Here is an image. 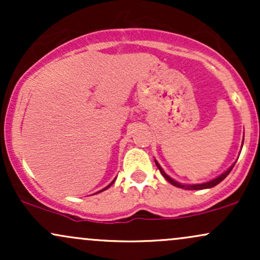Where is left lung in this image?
<instances>
[{"label": "left lung", "mask_w": 260, "mask_h": 260, "mask_svg": "<svg viewBox=\"0 0 260 260\" xmlns=\"http://www.w3.org/2000/svg\"><path fill=\"white\" fill-rule=\"evenodd\" d=\"M155 164H156V166H157V169L160 170V172H161V175L164 176V177L166 178V180H168L170 183L171 184H174V186H176V187H178V188H184V189H205V188H211V187H214V186H216V184H219L220 182H221L223 178L226 177V176H228L230 172H231V170H232V168H234V166H231V168H230L228 171L226 172H223L222 175H220L219 177H216V178H214V180H211V181H209V182H205V183H201V184H181V183H178V182H176L175 180H172L171 177H170V176H168L165 174V172H164V170L161 169V166L159 165V164L156 162V161H155Z\"/></svg>", "instance_id": "8db88e82"}]
</instances>
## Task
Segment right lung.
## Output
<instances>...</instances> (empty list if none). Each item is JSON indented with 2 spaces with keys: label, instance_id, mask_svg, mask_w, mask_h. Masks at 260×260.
I'll list each match as a JSON object with an SVG mask.
<instances>
[{
  "label": "right lung",
  "instance_id": "right-lung-1",
  "mask_svg": "<svg viewBox=\"0 0 260 260\" xmlns=\"http://www.w3.org/2000/svg\"><path fill=\"white\" fill-rule=\"evenodd\" d=\"M113 182H115V180H113V181H112V182H111V183H110V184H109V186H107V187H106V188H104V189H103V190H105V189H107V188H109V187H110V186H111V184H112V183H113ZM100 192H101V190H100Z\"/></svg>",
  "mask_w": 260,
  "mask_h": 260
}]
</instances>
